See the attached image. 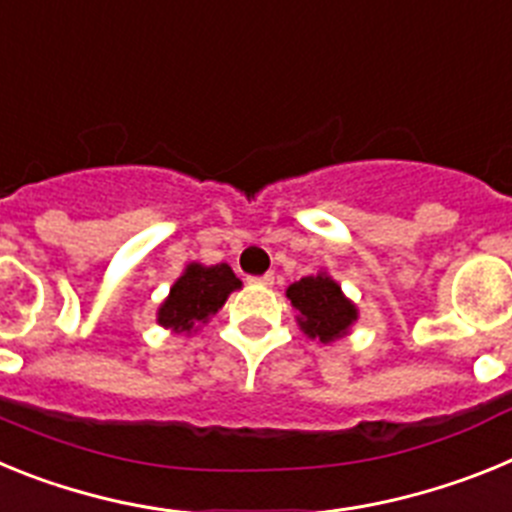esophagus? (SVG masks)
Segmentation results:
<instances>
[{
    "instance_id": "34e87169",
    "label": "esophagus",
    "mask_w": 512,
    "mask_h": 512,
    "mask_svg": "<svg viewBox=\"0 0 512 512\" xmlns=\"http://www.w3.org/2000/svg\"><path fill=\"white\" fill-rule=\"evenodd\" d=\"M251 282L269 287V284H274V274H271V271H266V274H261V277H251Z\"/></svg>"
}]
</instances>
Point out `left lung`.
Instances as JSON below:
<instances>
[{"mask_svg":"<svg viewBox=\"0 0 512 512\" xmlns=\"http://www.w3.org/2000/svg\"><path fill=\"white\" fill-rule=\"evenodd\" d=\"M287 297L300 310V325L310 338L336 341L356 320V307L343 297L341 287L325 274L305 277L287 289Z\"/></svg>","mask_w":512,"mask_h":512,"instance_id":"left-lung-1","label":"left lung"}]
</instances>
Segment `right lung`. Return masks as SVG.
Returning a JSON list of instances; mask_svg holds the SVG:
<instances>
[{"label": "right lung", "mask_w": 512, "mask_h": 512, "mask_svg": "<svg viewBox=\"0 0 512 512\" xmlns=\"http://www.w3.org/2000/svg\"><path fill=\"white\" fill-rule=\"evenodd\" d=\"M241 287L228 264L187 266L182 277L171 287L169 300L158 310V323L176 333H189L197 323L215 315L233 289Z\"/></svg>", "instance_id": "1"}]
</instances>
